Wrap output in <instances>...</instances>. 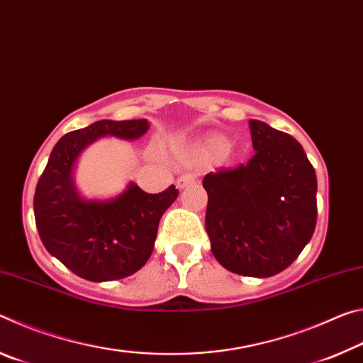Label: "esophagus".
<instances>
[{
  "label": "esophagus",
  "instance_id": "1",
  "mask_svg": "<svg viewBox=\"0 0 363 363\" xmlns=\"http://www.w3.org/2000/svg\"><path fill=\"white\" fill-rule=\"evenodd\" d=\"M196 182V176L195 174H184L181 176L179 179H177V189H186L190 184H195Z\"/></svg>",
  "mask_w": 363,
  "mask_h": 363
}]
</instances>
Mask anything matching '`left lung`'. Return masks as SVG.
<instances>
[{"instance_id": "left-lung-1", "label": "left lung", "mask_w": 363, "mask_h": 363, "mask_svg": "<svg viewBox=\"0 0 363 363\" xmlns=\"http://www.w3.org/2000/svg\"><path fill=\"white\" fill-rule=\"evenodd\" d=\"M255 155L203 177L205 225L220 266L272 277L296 259L317 223V177L296 139L250 120Z\"/></svg>"}]
</instances>
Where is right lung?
<instances>
[{"label":"right lung","mask_w":363,"mask_h":363,"mask_svg":"<svg viewBox=\"0 0 363 363\" xmlns=\"http://www.w3.org/2000/svg\"><path fill=\"white\" fill-rule=\"evenodd\" d=\"M147 120H101L67 133L49 155L36 184L33 210L40 238L54 257L89 281L125 279L144 266L155 247L163 213L179 190L169 186L145 194L134 182L112 200H84L73 182V168L96 139H139L149 131Z\"/></svg>","instance_id":"right-lung-1"}]
</instances>
